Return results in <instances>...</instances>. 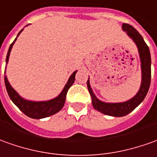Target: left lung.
I'll list each match as a JSON object with an SVG mask.
<instances>
[{
    "mask_svg": "<svg viewBox=\"0 0 157 157\" xmlns=\"http://www.w3.org/2000/svg\"><path fill=\"white\" fill-rule=\"evenodd\" d=\"M122 29L124 32H126V34L136 44L139 57L141 61V72L142 80L140 88L136 95L132 99L124 101V102H118V103H107L100 101L95 94L93 92V89L90 86L89 78L87 80V89L90 93L92 98V105L94 108L98 112L105 115H109L113 117H123L130 113L133 110L142 103L144 100L147 93L149 91L151 80V57H150V49L144 42V38L140 33L135 29L133 26L124 23L122 25Z\"/></svg>",
    "mask_w": 157,
    "mask_h": 157,
    "instance_id": "1",
    "label": "left lung"
}]
</instances>
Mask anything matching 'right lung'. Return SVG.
Here are the masks:
<instances>
[{
  "label": "right lung",
  "instance_id": "obj_1",
  "mask_svg": "<svg viewBox=\"0 0 157 157\" xmlns=\"http://www.w3.org/2000/svg\"><path fill=\"white\" fill-rule=\"evenodd\" d=\"M24 29L21 30L20 33H18L17 37L14 39V41L12 43L11 45L9 46L8 52H7V58H6V63L7 64V63H8V59H9V56H10V52H11L13 45V44L15 43L17 38L19 37V35L21 33V32ZM76 72H77V70H75V72H73V74L70 75L68 82L66 83V85L63 87V89L59 94V95H57V96L53 98L52 100L44 101H33L25 100V99L20 96V94L13 88V87L10 85V83L8 82V80H7V77L6 75L4 76V81H5V85H6L7 94H8L9 97H10L11 101L15 104L16 106L23 113H25L26 116H28L30 118L40 119H44V118H47V117H50L52 115L55 114L56 113H58L63 107L65 100H66V94H67V92H68L69 88L74 83L75 76ZM5 74H6V70H5Z\"/></svg>",
  "mask_w": 157,
  "mask_h": 157
}]
</instances>
